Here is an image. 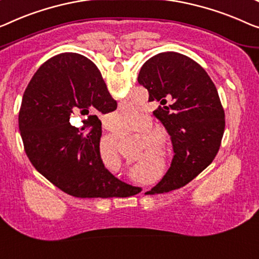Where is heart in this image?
Returning <instances> with one entry per match:
<instances>
[{"label": "heart", "instance_id": "obj_1", "mask_svg": "<svg viewBox=\"0 0 259 259\" xmlns=\"http://www.w3.org/2000/svg\"><path fill=\"white\" fill-rule=\"evenodd\" d=\"M142 111L134 108H122L114 113L110 117V126L116 138L125 136L129 133H133L137 128L141 133L142 140L141 145L142 149L144 150H153L164 152L167 145V135L164 130L161 129H151L152 119L149 115H143ZM102 152L113 153L114 156L117 157V152L110 148V145L106 144L105 148H102Z\"/></svg>", "mask_w": 259, "mask_h": 259}]
</instances>
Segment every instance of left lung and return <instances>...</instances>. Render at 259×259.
<instances>
[{
    "instance_id": "1",
    "label": "left lung",
    "mask_w": 259,
    "mask_h": 259,
    "mask_svg": "<svg viewBox=\"0 0 259 259\" xmlns=\"http://www.w3.org/2000/svg\"><path fill=\"white\" fill-rule=\"evenodd\" d=\"M138 82L158 102L153 115L171 136L175 157L171 167L146 194H160L187 185L219 152L225 111L207 72L178 52L156 55L143 65Z\"/></svg>"
}]
</instances>
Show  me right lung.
I'll return each instance as SVG.
<instances>
[{"instance_id": "add662e5", "label": "right lung", "mask_w": 259, "mask_h": 259, "mask_svg": "<svg viewBox=\"0 0 259 259\" xmlns=\"http://www.w3.org/2000/svg\"><path fill=\"white\" fill-rule=\"evenodd\" d=\"M116 107L101 73L86 57L61 53L45 61L30 80L18 115L31 164L75 198H126L140 193L141 187L111 175L100 154L102 130L98 114ZM76 112L88 116L81 128L69 123Z\"/></svg>"}]
</instances>
